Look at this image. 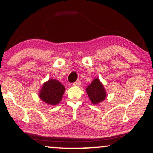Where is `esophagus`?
I'll list each match as a JSON object with an SVG mask.
<instances>
[{
  "instance_id": "1",
  "label": "esophagus",
  "mask_w": 153,
  "mask_h": 153,
  "mask_svg": "<svg viewBox=\"0 0 153 153\" xmlns=\"http://www.w3.org/2000/svg\"><path fill=\"white\" fill-rule=\"evenodd\" d=\"M80 80H77V81H75V82H73V85H76V86H79V85H80Z\"/></svg>"
}]
</instances>
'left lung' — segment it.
<instances>
[{"label": "left lung", "instance_id": "left-lung-1", "mask_svg": "<svg viewBox=\"0 0 153 153\" xmlns=\"http://www.w3.org/2000/svg\"><path fill=\"white\" fill-rule=\"evenodd\" d=\"M86 92L91 102L94 104H97L101 102L106 97V91L102 83L98 78L93 80L91 85L87 87Z\"/></svg>", "mask_w": 153, "mask_h": 153}]
</instances>
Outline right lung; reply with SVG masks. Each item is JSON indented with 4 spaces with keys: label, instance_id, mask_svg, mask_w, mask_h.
<instances>
[{
    "label": "right lung",
    "instance_id": "right-lung-1",
    "mask_svg": "<svg viewBox=\"0 0 153 153\" xmlns=\"http://www.w3.org/2000/svg\"><path fill=\"white\" fill-rule=\"evenodd\" d=\"M65 87L62 83L56 80L51 79L45 82L42 88L39 97L43 101L50 105H57L60 102Z\"/></svg>",
    "mask_w": 153,
    "mask_h": 153
}]
</instances>
